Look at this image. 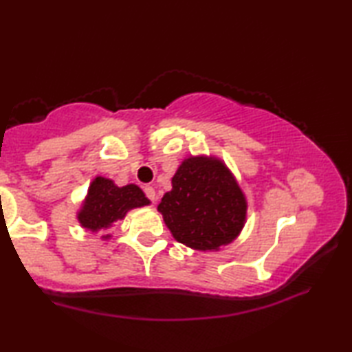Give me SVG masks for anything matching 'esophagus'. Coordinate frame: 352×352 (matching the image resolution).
<instances>
[{
  "label": "esophagus",
  "mask_w": 352,
  "mask_h": 352,
  "mask_svg": "<svg viewBox=\"0 0 352 352\" xmlns=\"http://www.w3.org/2000/svg\"><path fill=\"white\" fill-rule=\"evenodd\" d=\"M144 192L147 197L153 201V204L157 201V192H155V189L152 186H144Z\"/></svg>",
  "instance_id": "esophagus-1"
}]
</instances>
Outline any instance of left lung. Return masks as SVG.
Masks as SVG:
<instances>
[{
	"mask_svg": "<svg viewBox=\"0 0 352 352\" xmlns=\"http://www.w3.org/2000/svg\"><path fill=\"white\" fill-rule=\"evenodd\" d=\"M158 205L177 242L219 252L236 241L247 222V197L233 172L216 155H189Z\"/></svg>",
	"mask_w": 352,
	"mask_h": 352,
	"instance_id": "obj_1",
	"label": "left lung"
}]
</instances>
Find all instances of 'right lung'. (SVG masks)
<instances>
[{"mask_svg": "<svg viewBox=\"0 0 352 352\" xmlns=\"http://www.w3.org/2000/svg\"><path fill=\"white\" fill-rule=\"evenodd\" d=\"M147 205H151V200L136 184L118 186L111 178L96 175L88 186L76 219L83 230L96 234L99 231L110 230L118 220L126 217L129 211ZM100 239L109 241L111 234L102 233Z\"/></svg>", "mask_w": 352, "mask_h": 352, "instance_id": "right-lung-1", "label": "right lung"}]
</instances>
